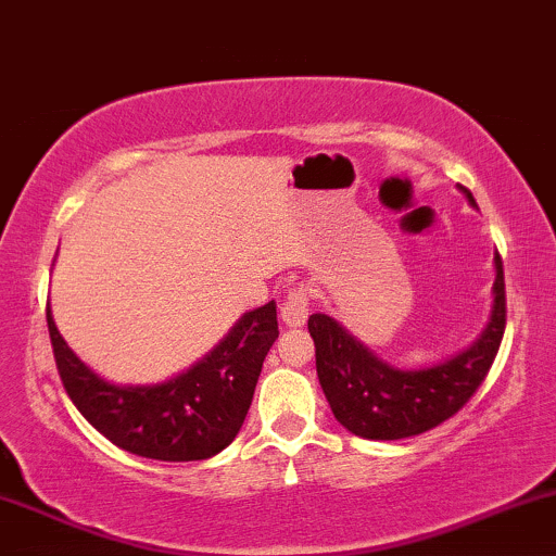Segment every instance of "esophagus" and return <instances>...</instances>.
Masks as SVG:
<instances>
[{"mask_svg":"<svg viewBox=\"0 0 556 556\" xmlns=\"http://www.w3.org/2000/svg\"><path fill=\"white\" fill-rule=\"evenodd\" d=\"M307 311H311V298H307L305 287H294V290L287 294L282 311H279V318H282L285 326L298 328L307 320Z\"/></svg>","mask_w":556,"mask_h":556,"instance_id":"obj_1","label":"esophagus"}]
</instances>
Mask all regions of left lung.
<instances>
[{
    "mask_svg": "<svg viewBox=\"0 0 556 556\" xmlns=\"http://www.w3.org/2000/svg\"><path fill=\"white\" fill-rule=\"evenodd\" d=\"M477 207L469 189L459 187ZM493 311L472 346L420 369H403L379 359L339 320L313 313L307 320L315 341V369L320 388L339 424L371 441H397L431 431L475 395L493 367L505 330V279L495 254Z\"/></svg>",
    "mask_w": 556,
    "mask_h": 556,
    "instance_id": "left-lung-1",
    "label": "left lung"
}]
</instances>
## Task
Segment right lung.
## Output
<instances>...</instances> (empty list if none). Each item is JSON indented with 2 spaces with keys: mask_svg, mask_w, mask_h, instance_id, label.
Returning <instances> with one entry per match:
<instances>
[{
  "mask_svg": "<svg viewBox=\"0 0 556 556\" xmlns=\"http://www.w3.org/2000/svg\"><path fill=\"white\" fill-rule=\"evenodd\" d=\"M55 367L72 403L104 439L159 462H200L223 452L241 431L264 359L277 341V305L243 313L200 362L156 384H117L68 349L46 313Z\"/></svg>",
  "mask_w": 556,
  "mask_h": 556,
  "instance_id": "add662e5",
  "label": "right lung"
}]
</instances>
